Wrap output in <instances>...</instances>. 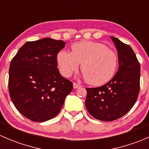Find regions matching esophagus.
Segmentation results:
<instances>
[{"mask_svg": "<svg viewBox=\"0 0 149 149\" xmlns=\"http://www.w3.org/2000/svg\"><path fill=\"white\" fill-rule=\"evenodd\" d=\"M73 88H79V87H81L80 84H78L76 83H73Z\"/></svg>", "mask_w": 149, "mask_h": 149, "instance_id": "esophagus-1", "label": "esophagus"}]
</instances>
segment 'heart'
Masks as SVG:
<instances>
[{"mask_svg": "<svg viewBox=\"0 0 149 149\" xmlns=\"http://www.w3.org/2000/svg\"><path fill=\"white\" fill-rule=\"evenodd\" d=\"M58 68L63 76L69 77L81 68L89 84L100 86L112 79L118 63L117 54L102 43L81 41L73 43L71 52L61 50L57 55Z\"/></svg>", "mask_w": 149, "mask_h": 149, "instance_id": "obj_1", "label": "heart"}]
</instances>
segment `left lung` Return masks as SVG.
<instances>
[{"mask_svg":"<svg viewBox=\"0 0 149 149\" xmlns=\"http://www.w3.org/2000/svg\"><path fill=\"white\" fill-rule=\"evenodd\" d=\"M118 55V70L112 80L102 86L86 88L85 104L90 115L102 121L121 118L136 103L140 89L141 67L133 49L111 37Z\"/></svg>","mask_w":149,"mask_h":149,"instance_id":"1","label":"left lung"}]
</instances>
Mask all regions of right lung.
<instances>
[{
  "instance_id": "obj_1",
  "label": "right lung",
  "mask_w": 149,
  "mask_h": 149,
  "mask_svg": "<svg viewBox=\"0 0 149 149\" xmlns=\"http://www.w3.org/2000/svg\"><path fill=\"white\" fill-rule=\"evenodd\" d=\"M65 44L47 37L27 42L10 62V99L30 120L41 123L55 118L73 90V83L58 68L57 55Z\"/></svg>"
}]
</instances>
